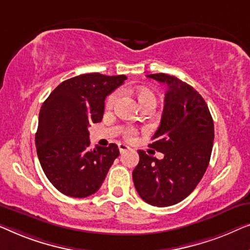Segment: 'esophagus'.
<instances>
[{"label": "esophagus", "instance_id": "1", "mask_svg": "<svg viewBox=\"0 0 250 250\" xmlns=\"http://www.w3.org/2000/svg\"><path fill=\"white\" fill-rule=\"evenodd\" d=\"M130 147L128 145H125V144H119V150H120L121 153L125 152V150H129Z\"/></svg>", "mask_w": 250, "mask_h": 250}]
</instances>
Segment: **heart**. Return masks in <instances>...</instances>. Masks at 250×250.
I'll use <instances>...</instances> for the list:
<instances>
[{
	"instance_id": "b5f03b06",
	"label": "heart",
	"mask_w": 250,
	"mask_h": 250,
	"mask_svg": "<svg viewBox=\"0 0 250 250\" xmlns=\"http://www.w3.org/2000/svg\"><path fill=\"white\" fill-rule=\"evenodd\" d=\"M120 96H121V90H115L114 93H112L106 100V107H108V108L113 107L114 105L118 103ZM137 96H138V100L142 105L145 103H148V102H154V103L156 102L155 95L153 94V91H150L147 88L138 89V91H137ZM125 133L126 138H133V136L136 135V130L132 128H128L125 131Z\"/></svg>"
}]
</instances>
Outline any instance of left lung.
I'll list each match as a JSON object with an SVG mask.
<instances>
[{"label":"left lung","instance_id":"8db88e82","mask_svg":"<svg viewBox=\"0 0 250 250\" xmlns=\"http://www.w3.org/2000/svg\"><path fill=\"white\" fill-rule=\"evenodd\" d=\"M147 77L167 87L161 125L150 144L164 157L138 150L132 179L146 203L167 207L184 200L202 180L212 154L214 124L204 98L190 85L165 73Z\"/></svg>","mask_w":250,"mask_h":250}]
</instances>
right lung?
<instances>
[{
	"label": "right lung",
	"mask_w": 250,
	"mask_h": 250,
	"mask_svg": "<svg viewBox=\"0 0 250 250\" xmlns=\"http://www.w3.org/2000/svg\"><path fill=\"white\" fill-rule=\"evenodd\" d=\"M126 77L86 73L60 83L42 105L35 137L45 175L62 194L83 198L96 192L119 156L115 144L89 145L90 124L102 121L107 95Z\"/></svg>",
	"instance_id": "1"
}]
</instances>
